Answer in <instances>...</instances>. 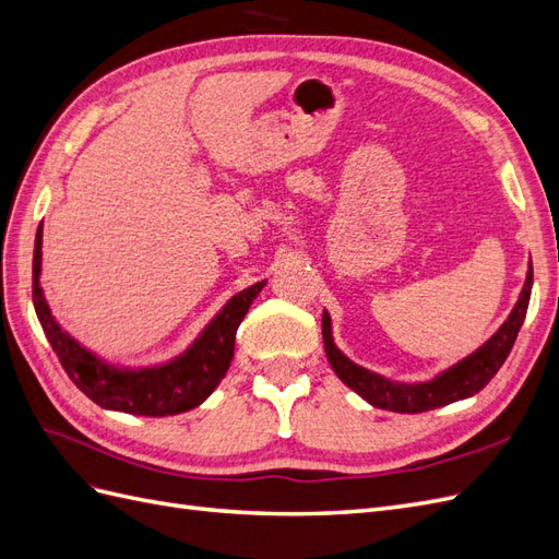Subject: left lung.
<instances>
[{
    "label": "left lung",
    "instance_id": "1",
    "mask_svg": "<svg viewBox=\"0 0 559 559\" xmlns=\"http://www.w3.org/2000/svg\"><path fill=\"white\" fill-rule=\"evenodd\" d=\"M532 282H534V273L530 270L518 306L513 308L511 317L503 321V326L489 337L478 352H473L471 357L452 366L443 376H438L431 382L399 384L370 373V370L357 364H352L345 354L333 345L331 319L324 312V319H321V333H324L326 357L335 370V376L341 378L349 389H354L359 396H364L368 403H373L376 408L394 411V413H425V411L441 408V405H448L452 401L478 394L480 389L497 376V370L503 366L506 357L511 354L518 331L524 321V314H527Z\"/></svg>",
    "mask_w": 559,
    "mask_h": 559
}]
</instances>
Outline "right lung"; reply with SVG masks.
<instances>
[{
	"mask_svg": "<svg viewBox=\"0 0 559 559\" xmlns=\"http://www.w3.org/2000/svg\"><path fill=\"white\" fill-rule=\"evenodd\" d=\"M39 273L41 226L35 240V259H32V300H35L41 329L50 347L58 354L64 373L70 376V380L83 394L97 405H103V408L146 417L186 413L214 392V386L222 382L230 366L235 352V333H238V326L242 324L249 306L265 284L259 282L240 292L238 296H233L226 302V308L212 319V324L202 331L193 347L175 361L144 370H116L95 359L91 352L83 349L50 317L39 286Z\"/></svg>",
	"mask_w": 559,
	"mask_h": 559,
	"instance_id": "add662e5",
	"label": "right lung"
}]
</instances>
